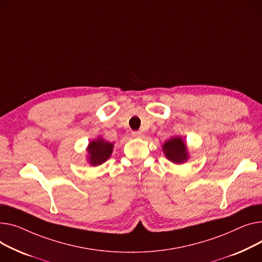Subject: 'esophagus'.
I'll list each match as a JSON object with an SVG mask.
<instances>
[{"label": "esophagus", "instance_id": "obj_1", "mask_svg": "<svg viewBox=\"0 0 262 262\" xmlns=\"http://www.w3.org/2000/svg\"><path fill=\"white\" fill-rule=\"evenodd\" d=\"M132 136L134 138H143L144 137V134L142 132H133L132 133Z\"/></svg>", "mask_w": 262, "mask_h": 262}]
</instances>
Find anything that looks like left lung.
I'll list each match as a JSON object with an SVG mask.
<instances>
[{"instance_id": "left-lung-1", "label": "left lung", "mask_w": 262, "mask_h": 262, "mask_svg": "<svg viewBox=\"0 0 262 262\" xmlns=\"http://www.w3.org/2000/svg\"><path fill=\"white\" fill-rule=\"evenodd\" d=\"M162 148L166 158L172 163L181 164L188 159L187 148L181 137L170 138L162 145Z\"/></svg>"}]
</instances>
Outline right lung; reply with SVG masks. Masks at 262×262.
Segmentation results:
<instances>
[{"label": "right lung", "mask_w": 262, "mask_h": 262, "mask_svg": "<svg viewBox=\"0 0 262 262\" xmlns=\"http://www.w3.org/2000/svg\"><path fill=\"white\" fill-rule=\"evenodd\" d=\"M113 149V143L103 140L101 137H98L87 146V152H89L87 160H89L92 166H98L110 158Z\"/></svg>", "instance_id": "obj_1"}]
</instances>
